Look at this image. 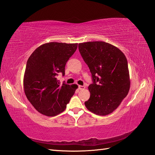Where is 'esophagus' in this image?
<instances>
[{
    "label": "esophagus",
    "mask_w": 155,
    "mask_h": 155,
    "mask_svg": "<svg viewBox=\"0 0 155 155\" xmlns=\"http://www.w3.org/2000/svg\"><path fill=\"white\" fill-rule=\"evenodd\" d=\"M85 88L84 85H79V89L80 90H84V89Z\"/></svg>",
    "instance_id": "obj_1"
}]
</instances>
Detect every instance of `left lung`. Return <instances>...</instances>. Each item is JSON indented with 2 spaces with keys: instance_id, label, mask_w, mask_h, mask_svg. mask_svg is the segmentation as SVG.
Returning <instances> with one entry per match:
<instances>
[{
  "instance_id": "1",
  "label": "left lung",
  "mask_w": 155,
  "mask_h": 155,
  "mask_svg": "<svg viewBox=\"0 0 155 155\" xmlns=\"http://www.w3.org/2000/svg\"><path fill=\"white\" fill-rule=\"evenodd\" d=\"M79 51L90 70L94 83L85 102L97 115L113 113L128 94L130 80L127 58L118 48L103 41L80 43Z\"/></svg>"
}]
</instances>
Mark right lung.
<instances>
[{"label":"right lung","instance_id":"add662e5","mask_svg":"<svg viewBox=\"0 0 155 155\" xmlns=\"http://www.w3.org/2000/svg\"><path fill=\"white\" fill-rule=\"evenodd\" d=\"M78 43L51 42L38 47L30 55L23 78L28 100L42 115L54 117L66 108L78 86L61 84L57 79L65 74L66 62L76 50Z\"/></svg>","mask_w":155,"mask_h":155}]
</instances>
